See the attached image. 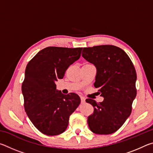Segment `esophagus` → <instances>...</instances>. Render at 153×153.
Wrapping results in <instances>:
<instances>
[{
  "mask_svg": "<svg viewBox=\"0 0 153 153\" xmlns=\"http://www.w3.org/2000/svg\"><path fill=\"white\" fill-rule=\"evenodd\" d=\"M80 98H81V102L82 103H84L86 98H85L84 97H80Z\"/></svg>",
  "mask_w": 153,
  "mask_h": 153,
  "instance_id": "obj_1",
  "label": "esophagus"
}]
</instances>
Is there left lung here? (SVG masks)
<instances>
[{"mask_svg": "<svg viewBox=\"0 0 153 153\" xmlns=\"http://www.w3.org/2000/svg\"><path fill=\"white\" fill-rule=\"evenodd\" d=\"M82 56L97 68L94 86L104 97L101 102L88 98L94 107L88 117L93 133L111 134L117 131L131 113V105L136 97V72L128 55L113 45L84 48Z\"/></svg>", "mask_w": 153, "mask_h": 153, "instance_id": "8db88e82", "label": "left lung"}]
</instances>
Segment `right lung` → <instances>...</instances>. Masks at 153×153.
Segmentation results:
<instances>
[{"label":"right lung","mask_w":153,"mask_h":153,"mask_svg":"<svg viewBox=\"0 0 153 153\" xmlns=\"http://www.w3.org/2000/svg\"><path fill=\"white\" fill-rule=\"evenodd\" d=\"M82 48L49 46L27 63L22 90L28 117L40 132L56 136L65 131L69 119L80 104L76 93L62 94L56 82L63 79L67 68L78 60Z\"/></svg>","instance_id":"add662e5"}]
</instances>
